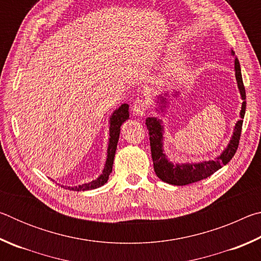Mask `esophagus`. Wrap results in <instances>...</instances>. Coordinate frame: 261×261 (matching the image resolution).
Returning <instances> with one entry per match:
<instances>
[{"instance_id": "obj_1", "label": "esophagus", "mask_w": 261, "mask_h": 261, "mask_svg": "<svg viewBox=\"0 0 261 261\" xmlns=\"http://www.w3.org/2000/svg\"><path fill=\"white\" fill-rule=\"evenodd\" d=\"M147 109V103L146 101L144 100V98L141 95L137 96L134 101V105H132V112H134L136 115H138V116H143L146 112Z\"/></svg>"}]
</instances>
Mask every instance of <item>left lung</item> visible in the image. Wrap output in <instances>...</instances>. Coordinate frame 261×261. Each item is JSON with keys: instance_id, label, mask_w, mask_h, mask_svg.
Listing matches in <instances>:
<instances>
[{"instance_id": "8db88e82", "label": "left lung", "mask_w": 261, "mask_h": 261, "mask_svg": "<svg viewBox=\"0 0 261 261\" xmlns=\"http://www.w3.org/2000/svg\"><path fill=\"white\" fill-rule=\"evenodd\" d=\"M232 54L235 53L232 51ZM235 73L236 79L238 84V88H240L242 99V110H241V117L242 120L244 118L245 115V108H246V95H245V87L243 84L242 73H241V65L240 62L236 59L235 60ZM163 100V99H162ZM165 101V100H163ZM238 121L236 123L235 131H233V136L230 140V144L228 145L226 151H224L215 161H207L197 163V165H173L167 160L165 154L162 151V127L160 125L156 118L148 117L146 120L147 130L149 135V145H151V153H152V160L154 165V170L158 177L162 179L163 182L173 184V185H188L198 180L205 179L210 177L212 174H214L216 170H219L221 167L227 165V163L231 160L232 156L240 145L241 134H242V126L243 121Z\"/></svg>"}]
</instances>
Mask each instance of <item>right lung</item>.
<instances>
[{
    "label": "right lung",
    "mask_w": 261,
    "mask_h": 261,
    "mask_svg": "<svg viewBox=\"0 0 261 261\" xmlns=\"http://www.w3.org/2000/svg\"><path fill=\"white\" fill-rule=\"evenodd\" d=\"M129 118V105H122L117 110H115L112 118H110V138H109V145H108V158L106 161L105 169L102 171V175L100 176L98 179L93 180V182L79 185V187L74 188H68L73 191H86V190H92L100 188L101 185L107 183L109 178V175L113 170V163H114V156L115 152H116L118 137H120V130L123 122H125Z\"/></svg>",
    "instance_id": "obj_1"
}]
</instances>
